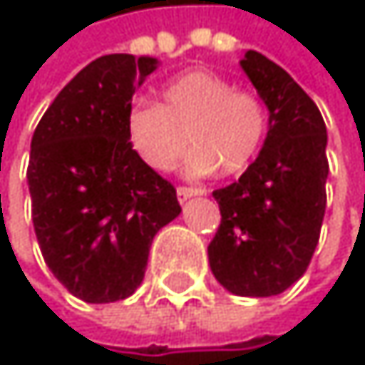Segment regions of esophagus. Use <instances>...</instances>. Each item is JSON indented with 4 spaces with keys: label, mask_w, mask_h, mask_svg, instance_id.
Returning a JSON list of instances; mask_svg holds the SVG:
<instances>
[{
    "label": "esophagus",
    "mask_w": 365,
    "mask_h": 365,
    "mask_svg": "<svg viewBox=\"0 0 365 365\" xmlns=\"http://www.w3.org/2000/svg\"><path fill=\"white\" fill-rule=\"evenodd\" d=\"M201 195H205L203 188H192V186H179V188H177V199H179V203H186L190 197H201Z\"/></svg>",
    "instance_id": "obj_1"
}]
</instances>
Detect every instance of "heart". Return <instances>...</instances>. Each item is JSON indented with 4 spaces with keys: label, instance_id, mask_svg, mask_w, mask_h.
Returning a JSON list of instances; mask_svg holds the SVG:
<instances>
[{
    "label": "heart",
    "instance_id": "obj_1",
    "mask_svg": "<svg viewBox=\"0 0 365 365\" xmlns=\"http://www.w3.org/2000/svg\"><path fill=\"white\" fill-rule=\"evenodd\" d=\"M267 129V107L256 93L205 69L175 76L160 89V105L135 103L127 113L129 144L153 170H170L190 138V173L238 175L258 158Z\"/></svg>",
    "mask_w": 365,
    "mask_h": 365
}]
</instances>
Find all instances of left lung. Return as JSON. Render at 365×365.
Instances as JSON below:
<instances>
[{
  "mask_svg": "<svg viewBox=\"0 0 365 365\" xmlns=\"http://www.w3.org/2000/svg\"><path fill=\"white\" fill-rule=\"evenodd\" d=\"M269 109L256 162L212 197L221 225L207 245L210 269L236 296L269 298L302 278L327 210V124L317 105L260 52L241 61Z\"/></svg>",
  "mask_w": 365,
  "mask_h": 365,
  "instance_id": "obj_1",
  "label": "left lung"
}]
</instances>
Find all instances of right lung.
Listing matches in <instances>:
<instances>
[{
    "mask_svg": "<svg viewBox=\"0 0 365 365\" xmlns=\"http://www.w3.org/2000/svg\"><path fill=\"white\" fill-rule=\"evenodd\" d=\"M158 58L107 54L69 81L38 120L28 164L43 260L72 296L105 304L144 280L148 250L181 205L129 144L127 113Z\"/></svg>",
    "mask_w": 365,
    "mask_h": 365,
    "instance_id": "obj_1",
    "label": "right lung"
}]
</instances>
